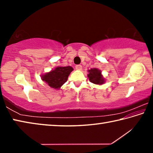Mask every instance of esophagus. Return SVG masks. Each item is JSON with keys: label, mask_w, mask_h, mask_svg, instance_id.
Masks as SVG:
<instances>
[{"label": "esophagus", "mask_w": 153, "mask_h": 153, "mask_svg": "<svg viewBox=\"0 0 153 153\" xmlns=\"http://www.w3.org/2000/svg\"><path fill=\"white\" fill-rule=\"evenodd\" d=\"M76 69H77V70H82V66L81 65H77L76 66Z\"/></svg>", "instance_id": "34e87169"}]
</instances>
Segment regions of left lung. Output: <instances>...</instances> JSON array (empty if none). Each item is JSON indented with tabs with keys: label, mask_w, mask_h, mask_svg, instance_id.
<instances>
[{
	"label": "left lung",
	"mask_w": 153,
	"mask_h": 153,
	"mask_svg": "<svg viewBox=\"0 0 153 153\" xmlns=\"http://www.w3.org/2000/svg\"><path fill=\"white\" fill-rule=\"evenodd\" d=\"M88 72V77L90 82L97 85H102L105 83V79L102 76V72L100 69L93 68L89 69Z\"/></svg>",
	"instance_id": "1"
}]
</instances>
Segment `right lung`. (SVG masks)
<instances>
[{"instance_id": "right-lung-1", "label": "right lung", "mask_w": 153, "mask_h": 153, "mask_svg": "<svg viewBox=\"0 0 153 153\" xmlns=\"http://www.w3.org/2000/svg\"><path fill=\"white\" fill-rule=\"evenodd\" d=\"M73 70V67L71 66H59L53 70L42 74L41 79L51 88L59 90L67 81L69 74Z\"/></svg>"}]
</instances>
